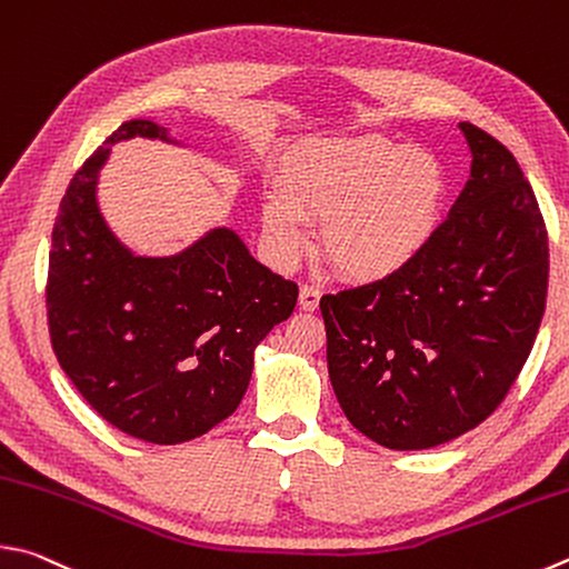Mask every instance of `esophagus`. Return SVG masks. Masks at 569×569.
<instances>
[{"mask_svg":"<svg viewBox=\"0 0 569 569\" xmlns=\"http://www.w3.org/2000/svg\"><path fill=\"white\" fill-rule=\"evenodd\" d=\"M320 303V288L318 286H301V296H298V306L303 311H316Z\"/></svg>","mask_w":569,"mask_h":569,"instance_id":"34e87169","label":"esophagus"}]
</instances>
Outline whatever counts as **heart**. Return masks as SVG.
Here are the masks:
<instances>
[{"label":"heart","mask_w":569,"mask_h":569,"mask_svg":"<svg viewBox=\"0 0 569 569\" xmlns=\"http://www.w3.org/2000/svg\"><path fill=\"white\" fill-rule=\"evenodd\" d=\"M266 193L261 223L278 263L293 266L320 241L348 278L383 281L408 268L438 233L448 171L436 153L380 133L298 143Z\"/></svg>","instance_id":"heart-1"}]
</instances>
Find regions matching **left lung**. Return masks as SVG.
Wrapping results in <instances>:
<instances>
[{
  "mask_svg": "<svg viewBox=\"0 0 569 569\" xmlns=\"http://www.w3.org/2000/svg\"><path fill=\"white\" fill-rule=\"evenodd\" d=\"M470 179L400 273L320 298L328 376L353 428L428 450L492 416L528 360L547 298V233L520 163L460 121Z\"/></svg>",
  "mask_w": 569,
  "mask_h": 569,
  "instance_id": "1",
  "label": "left lung"
}]
</instances>
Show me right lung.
I'll return each mask as SVG.
<instances>
[{"label":"right lung","mask_w":569,"mask_h":569,"mask_svg":"<svg viewBox=\"0 0 569 569\" xmlns=\"http://www.w3.org/2000/svg\"><path fill=\"white\" fill-rule=\"evenodd\" d=\"M133 137L189 149L167 127L121 123L61 199L49 253V333L59 366L113 428L177 446L239 408L253 353L293 313L298 286L213 226L169 256L137 253L99 201L111 147ZM201 149V147H196Z\"/></svg>","instance_id":"right-lung-1"}]
</instances>
